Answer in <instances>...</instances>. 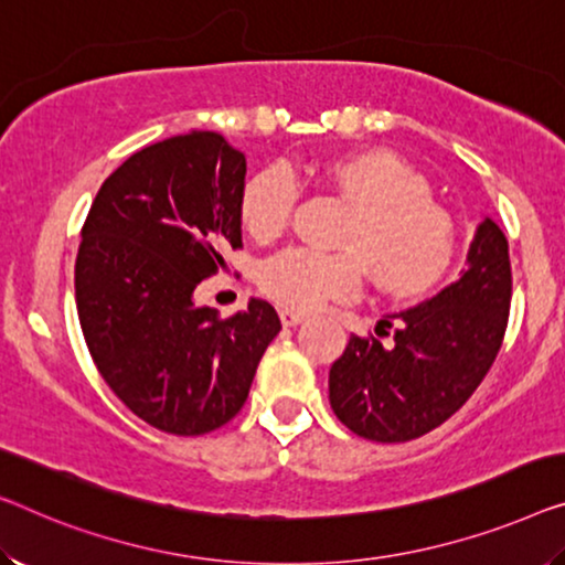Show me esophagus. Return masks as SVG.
<instances>
[{
  "mask_svg": "<svg viewBox=\"0 0 565 565\" xmlns=\"http://www.w3.org/2000/svg\"><path fill=\"white\" fill-rule=\"evenodd\" d=\"M279 317H281V324L284 327H297V324H301L307 319L305 311H294V309H281Z\"/></svg>",
  "mask_w": 565,
  "mask_h": 565,
  "instance_id": "esophagus-1",
  "label": "esophagus"
}]
</instances>
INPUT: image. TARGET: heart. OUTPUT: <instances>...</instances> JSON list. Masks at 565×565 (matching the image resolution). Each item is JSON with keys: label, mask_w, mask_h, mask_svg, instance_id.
<instances>
[{"label": "heart", "mask_w": 565, "mask_h": 565, "mask_svg": "<svg viewBox=\"0 0 565 565\" xmlns=\"http://www.w3.org/2000/svg\"><path fill=\"white\" fill-rule=\"evenodd\" d=\"M322 177L352 207L337 238L344 250L322 254L294 246L268 256L258 271L268 297L305 311L330 299H352L363 289L360 263L395 297H416L441 281L457 256V223L431 198L424 174L393 151L375 149L334 159ZM297 198L299 188L289 170H260L241 192L243 225L256 238H271L289 225Z\"/></svg>", "instance_id": "obj_1"}]
</instances>
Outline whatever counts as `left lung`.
<instances>
[{
  "label": "left lung",
  "mask_w": 565,
  "mask_h": 565,
  "mask_svg": "<svg viewBox=\"0 0 565 565\" xmlns=\"http://www.w3.org/2000/svg\"><path fill=\"white\" fill-rule=\"evenodd\" d=\"M512 271L508 238L484 217L459 281L418 307L381 319L394 340L352 334L330 367L334 416L370 441L401 444L441 426L469 401L508 330Z\"/></svg>",
  "instance_id": "left-lung-1"
}]
</instances>
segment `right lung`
<instances>
[{"label": "right lung", "mask_w": 565, "mask_h": 565, "mask_svg": "<svg viewBox=\"0 0 565 565\" xmlns=\"http://www.w3.org/2000/svg\"><path fill=\"white\" fill-rule=\"evenodd\" d=\"M243 151L190 131L126 159L83 223L75 305L88 352L116 398L159 431L228 424L281 330L264 299L221 317L192 297L243 246Z\"/></svg>", "instance_id": "obj_1"}]
</instances>
